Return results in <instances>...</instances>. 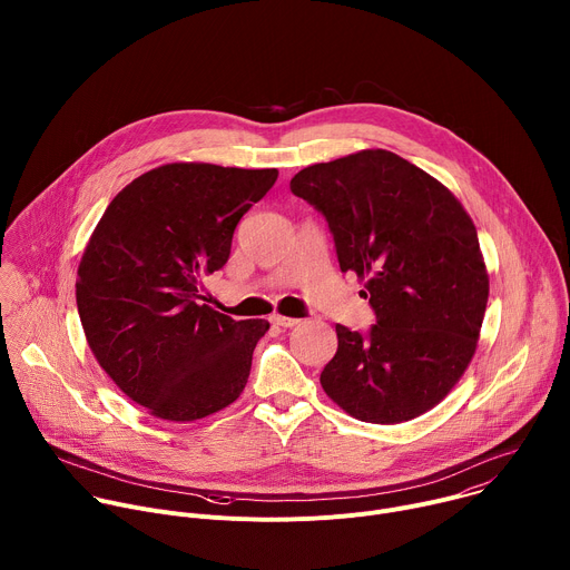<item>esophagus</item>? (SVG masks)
<instances>
[{
	"instance_id": "34e87169",
	"label": "esophagus",
	"mask_w": 570,
	"mask_h": 570,
	"mask_svg": "<svg viewBox=\"0 0 570 570\" xmlns=\"http://www.w3.org/2000/svg\"><path fill=\"white\" fill-rule=\"evenodd\" d=\"M271 322L277 324V327H284V330H286V327H295V324H297L299 320H297V317H288V315H273Z\"/></svg>"
}]
</instances>
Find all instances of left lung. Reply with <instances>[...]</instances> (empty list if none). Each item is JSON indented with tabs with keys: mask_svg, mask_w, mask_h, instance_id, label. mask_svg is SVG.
I'll return each mask as SVG.
<instances>
[{
	"mask_svg": "<svg viewBox=\"0 0 570 570\" xmlns=\"http://www.w3.org/2000/svg\"><path fill=\"white\" fill-rule=\"evenodd\" d=\"M291 191L327 220L341 271L365 279L376 315L367 334L336 324L324 392L372 424L431 411L464 374L490 295L473 220L442 183L383 148L306 167Z\"/></svg>",
	"mask_w": 570,
	"mask_h": 570,
	"instance_id": "8db88e82",
	"label": "left lung"
}]
</instances>
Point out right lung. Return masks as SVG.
<instances>
[{
	"mask_svg": "<svg viewBox=\"0 0 570 570\" xmlns=\"http://www.w3.org/2000/svg\"><path fill=\"white\" fill-rule=\"evenodd\" d=\"M275 180L277 169L176 161L124 187L92 232L76 282L80 324L99 365L150 415L203 420L246 387L271 324L236 322L198 288Z\"/></svg>",
	"mask_w": 570,
	"mask_h": 570,
	"instance_id": "1",
	"label": "right lung"
}]
</instances>
